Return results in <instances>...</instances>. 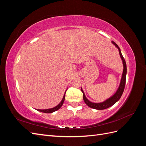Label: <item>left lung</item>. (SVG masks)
<instances>
[{"instance_id": "8db88e82", "label": "left lung", "mask_w": 146, "mask_h": 146, "mask_svg": "<svg viewBox=\"0 0 146 146\" xmlns=\"http://www.w3.org/2000/svg\"><path fill=\"white\" fill-rule=\"evenodd\" d=\"M112 43L113 44L115 45V46L118 48L119 55H120L121 58L122 60L123 66V69L122 76L120 85H119V86L118 89L115 94H114L113 96H111L110 98L108 99L107 100H106L105 101L103 102H101V103H93V102H91L88 100L86 99L83 91L81 88V90L83 92V98L84 102H85V104L88 106V107L90 108H92L101 110H104V109L108 108L110 107H111L112 105H113L116 102H117L119 99H120L122 95L123 90H124L125 85V81H126V74H127L126 63H125V61L124 58H123V57L121 54L120 48L119 47V46L114 41H112Z\"/></svg>"}]
</instances>
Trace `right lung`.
<instances>
[{
    "label": "right lung",
    "instance_id": "right-lung-1",
    "mask_svg": "<svg viewBox=\"0 0 146 146\" xmlns=\"http://www.w3.org/2000/svg\"><path fill=\"white\" fill-rule=\"evenodd\" d=\"M65 94H66V92L64 93V95L63 96V98L62 100L61 101V102L58 105L56 106V107H55L54 108H50V109H46V110H39V109H36V110H37V111H41V112H42V113H52L53 112L56 111V110H59L61 107V106L63 105V104L64 103V99H65Z\"/></svg>",
    "mask_w": 146,
    "mask_h": 146
}]
</instances>
